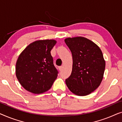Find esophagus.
<instances>
[{"mask_svg":"<svg viewBox=\"0 0 122 122\" xmlns=\"http://www.w3.org/2000/svg\"><path fill=\"white\" fill-rule=\"evenodd\" d=\"M63 68V66H59V71H62Z\"/></svg>","mask_w":122,"mask_h":122,"instance_id":"34e87169","label":"esophagus"}]
</instances>
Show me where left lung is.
Listing matches in <instances>:
<instances>
[{"label":"left lung","mask_w":122,"mask_h":122,"mask_svg":"<svg viewBox=\"0 0 122 122\" xmlns=\"http://www.w3.org/2000/svg\"><path fill=\"white\" fill-rule=\"evenodd\" d=\"M65 43L73 57L71 75L66 80L70 91L79 96L94 92L102 81L106 61L100 48L83 36L67 38Z\"/></svg>","instance_id":"left-lung-1"}]
</instances>
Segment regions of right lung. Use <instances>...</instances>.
Segmentation results:
<instances>
[{"label":"right lung","instance_id":"right-lung-1","mask_svg":"<svg viewBox=\"0 0 122 122\" xmlns=\"http://www.w3.org/2000/svg\"><path fill=\"white\" fill-rule=\"evenodd\" d=\"M54 39L38 40L28 45L18 56L15 74L21 86L34 94L51 89L58 76L51 51Z\"/></svg>","mask_w":122,"mask_h":122}]
</instances>
